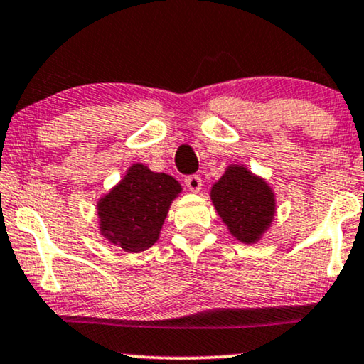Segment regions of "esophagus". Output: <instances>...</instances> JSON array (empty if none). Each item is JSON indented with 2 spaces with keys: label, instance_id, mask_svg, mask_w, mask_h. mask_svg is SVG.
I'll return each mask as SVG.
<instances>
[{
  "label": "esophagus",
  "instance_id": "obj_1",
  "mask_svg": "<svg viewBox=\"0 0 364 364\" xmlns=\"http://www.w3.org/2000/svg\"><path fill=\"white\" fill-rule=\"evenodd\" d=\"M186 186L191 192H200L202 178L198 176H188V177H186Z\"/></svg>",
  "mask_w": 364,
  "mask_h": 364
}]
</instances>
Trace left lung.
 I'll use <instances>...</instances> for the list:
<instances>
[{
	"label": "left lung",
	"mask_w": 364,
	"mask_h": 364,
	"mask_svg": "<svg viewBox=\"0 0 364 364\" xmlns=\"http://www.w3.org/2000/svg\"><path fill=\"white\" fill-rule=\"evenodd\" d=\"M213 207L228 232L242 243H257L277 212L275 192L245 166L230 164L210 188Z\"/></svg>",
	"instance_id": "8db88e82"
}]
</instances>
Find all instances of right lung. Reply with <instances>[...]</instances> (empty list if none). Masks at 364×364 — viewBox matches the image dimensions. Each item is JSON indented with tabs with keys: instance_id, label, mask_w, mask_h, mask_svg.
<instances>
[{
	"instance_id": "1",
	"label": "right lung",
	"mask_w": 364,
	"mask_h": 364,
	"mask_svg": "<svg viewBox=\"0 0 364 364\" xmlns=\"http://www.w3.org/2000/svg\"><path fill=\"white\" fill-rule=\"evenodd\" d=\"M182 192L176 178L132 164L126 176L97 200L99 233L127 253H139L159 240L171 203Z\"/></svg>"
}]
</instances>
